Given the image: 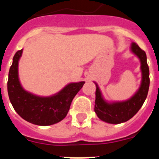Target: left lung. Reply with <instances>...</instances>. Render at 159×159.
<instances>
[{
    "instance_id": "8db88e82",
    "label": "left lung",
    "mask_w": 159,
    "mask_h": 159,
    "mask_svg": "<svg viewBox=\"0 0 159 159\" xmlns=\"http://www.w3.org/2000/svg\"><path fill=\"white\" fill-rule=\"evenodd\" d=\"M132 52L137 56L141 61L142 83L139 89L130 99L123 102H116L109 103L102 99L99 88L96 85L95 91V112L97 116L108 123L119 124L124 123L131 119L139 111L147 99L150 86L149 67L147 62V55L137 43H132L130 47Z\"/></svg>"
}]
</instances>
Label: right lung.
Returning a JSON list of instances; mask_svg holds the SVG:
<instances>
[{
  "instance_id": "obj_1",
  "label": "right lung",
  "mask_w": 159,
  "mask_h": 159,
  "mask_svg": "<svg viewBox=\"0 0 159 159\" xmlns=\"http://www.w3.org/2000/svg\"><path fill=\"white\" fill-rule=\"evenodd\" d=\"M23 50L14 55L8 72V94L14 110L22 119L32 124L48 126L65 118L71 101L83 88L84 81L67 84L60 92L49 97L32 95L23 89L18 78V61Z\"/></svg>"
}]
</instances>
